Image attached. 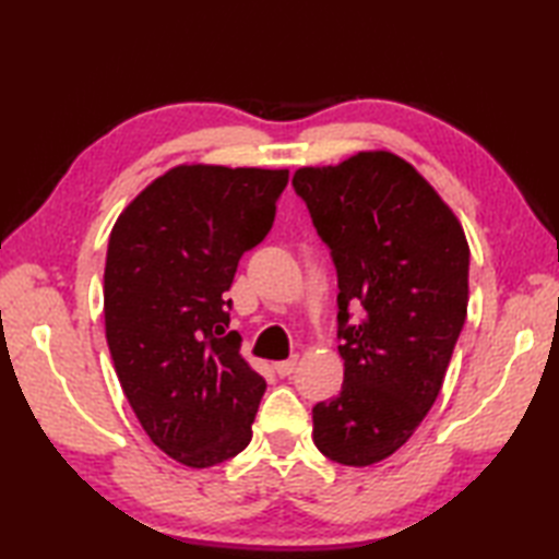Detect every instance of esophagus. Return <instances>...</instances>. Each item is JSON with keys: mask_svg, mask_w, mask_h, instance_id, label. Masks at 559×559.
Returning a JSON list of instances; mask_svg holds the SVG:
<instances>
[{"mask_svg": "<svg viewBox=\"0 0 559 559\" xmlns=\"http://www.w3.org/2000/svg\"><path fill=\"white\" fill-rule=\"evenodd\" d=\"M295 365H298V355H295V358H288V360H281V362H276V365H273V370H276V374H278V377H288V374H293Z\"/></svg>", "mask_w": 559, "mask_h": 559, "instance_id": "esophagus-1", "label": "esophagus"}]
</instances>
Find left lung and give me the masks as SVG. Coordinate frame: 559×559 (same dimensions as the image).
<instances>
[{
    "instance_id": "left-lung-1",
    "label": "left lung",
    "mask_w": 559,
    "mask_h": 559,
    "mask_svg": "<svg viewBox=\"0 0 559 559\" xmlns=\"http://www.w3.org/2000/svg\"><path fill=\"white\" fill-rule=\"evenodd\" d=\"M293 187L338 276L343 386L312 408L314 444L372 466L408 442L442 389L468 307V242L432 185L389 151L300 168ZM350 306H362L352 322Z\"/></svg>"
}]
</instances>
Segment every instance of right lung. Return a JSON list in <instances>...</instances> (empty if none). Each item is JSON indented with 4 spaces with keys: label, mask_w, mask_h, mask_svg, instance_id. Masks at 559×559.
Returning a JSON list of instances; mask_svg holds the SVG:
<instances>
[{
    "label": "right lung",
    "mask_w": 559,
    "mask_h": 559,
    "mask_svg": "<svg viewBox=\"0 0 559 559\" xmlns=\"http://www.w3.org/2000/svg\"><path fill=\"white\" fill-rule=\"evenodd\" d=\"M288 170L177 165L129 204L105 259V336L151 442L189 468L249 444L266 382L230 324L237 261L269 235Z\"/></svg>",
    "instance_id": "add662e5"
}]
</instances>
